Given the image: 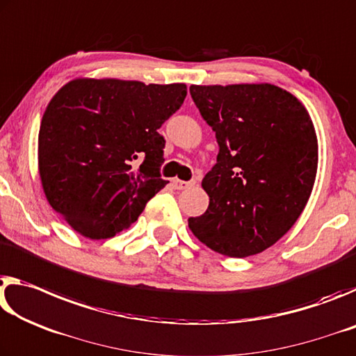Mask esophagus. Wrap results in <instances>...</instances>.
Listing matches in <instances>:
<instances>
[{"label":"esophagus","mask_w":356,"mask_h":356,"mask_svg":"<svg viewBox=\"0 0 356 356\" xmlns=\"http://www.w3.org/2000/svg\"><path fill=\"white\" fill-rule=\"evenodd\" d=\"M172 184H173L175 189H188V188H191V186H194L195 181H183V179L175 178Z\"/></svg>","instance_id":"esophagus-1"}]
</instances>
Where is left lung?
I'll return each instance as SVG.
<instances>
[{
	"label": "left lung",
	"instance_id": "obj_1",
	"mask_svg": "<svg viewBox=\"0 0 356 356\" xmlns=\"http://www.w3.org/2000/svg\"><path fill=\"white\" fill-rule=\"evenodd\" d=\"M216 132V165L202 181L209 205L191 232L214 252H264L301 216L316 183L318 143L306 107L271 83L191 85Z\"/></svg>",
	"mask_w": 356,
	"mask_h": 356
}]
</instances>
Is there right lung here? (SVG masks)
I'll return each mask as SVG.
<instances>
[{"instance_id": "obj_1", "label": "right lung", "mask_w": 356, "mask_h": 356, "mask_svg": "<svg viewBox=\"0 0 356 356\" xmlns=\"http://www.w3.org/2000/svg\"><path fill=\"white\" fill-rule=\"evenodd\" d=\"M186 95L184 83L75 79L51 97L38 140L40 183L81 236L106 240L127 229L168 183L159 173L165 140L157 129Z\"/></svg>"}]
</instances>
